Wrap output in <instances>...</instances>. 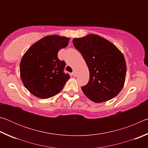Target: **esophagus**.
<instances>
[{"mask_svg": "<svg viewBox=\"0 0 148 148\" xmlns=\"http://www.w3.org/2000/svg\"><path fill=\"white\" fill-rule=\"evenodd\" d=\"M72 76H73L76 77V72L75 71H74L73 72H72Z\"/></svg>", "mask_w": 148, "mask_h": 148, "instance_id": "1", "label": "esophagus"}]
</instances>
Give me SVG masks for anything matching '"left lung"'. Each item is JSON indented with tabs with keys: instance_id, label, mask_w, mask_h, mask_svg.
I'll list each match as a JSON object with an SVG mask.
<instances>
[{
	"instance_id": "8db88e82",
	"label": "left lung",
	"mask_w": 148,
	"mask_h": 148,
	"mask_svg": "<svg viewBox=\"0 0 148 148\" xmlns=\"http://www.w3.org/2000/svg\"><path fill=\"white\" fill-rule=\"evenodd\" d=\"M89 71V80L82 87L84 95L96 103L114 98L123 87L127 66L123 55L112 42L97 34L73 39Z\"/></svg>"
}]
</instances>
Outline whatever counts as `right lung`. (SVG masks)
Returning <instances> with one entry per match:
<instances>
[{"instance_id": "obj_1", "label": "right lung", "mask_w": 148, "mask_h": 148, "mask_svg": "<svg viewBox=\"0 0 148 148\" xmlns=\"http://www.w3.org/2000/svg\"><path fill=\"white\" fill-rule=\"evenodd\" d=\"M70 38L46 36L35 42L20 62V76L24 86L35 97L48 99L61 91L70 76L64 73L65 62L57 53L66 47Z\"/></svg>"}]
</instances>
